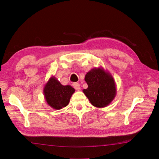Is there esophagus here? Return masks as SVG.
<instances>
[{
  "label": "esophagus",
  "mask_w": 159,
  "mask_h": 159,
  "mask_svg": "<svg viewBox=\"0 0 159 159\" xmlns=\"http://www.w3.org/2000/svg\"><path fill=\"white\" fill-rule=\"evenodd\" d=\"M72 85H73V87H74V88L76 89V90L79 91V90H80V85L79 83H74L72 84Z\"/></svg>",
  "instance_id": "1"
}]
</instances>
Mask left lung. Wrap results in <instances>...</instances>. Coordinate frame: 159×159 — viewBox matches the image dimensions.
<instances>
[{
  "label": "left lung",
  "mask_w": 159,
  "mask_h": 159,
  "mask_svg": "<svg viewBox=\"0 0 159 159\" xmlns=\"http://www.w3.org/2000/svg\"><path fill=\"white\" fill-rule=\"evenodd\" d=\"M84 80L88 88L83 91L93 106L105 107L114 99L117 93L115 80L103 67L91 69L85 75Z\"/></svg>",
  "instance_id": "8db88e82"
}]
</instances>
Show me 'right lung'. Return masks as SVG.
I'll use <instances>...</instances> for the list:
<instances>
[{
  "label": "right lung",
  "instance_id": "right-lung-1",
  "mask_svg": "<svg viewBox=\"0 0 159 159\" xmlns=\"http://www.w3.org/2000/svg\"><path fill=\"white\" fill-rule=\"evenodd\" d=\"M75 91L70 85H62L54 76L49 79L43 90L48 105L57 110L67 106Z\"/></svg>",
  "mask_w": 159,
  "mask_h": 159
}]
</instances>
